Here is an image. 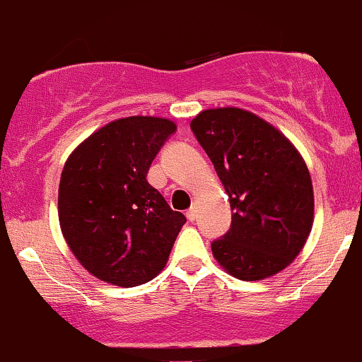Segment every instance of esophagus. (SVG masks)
I'll return each mask as SVG.
<instances>
[{
    "label": "esophagus",
    "instance_id": "obj_1",
    "mask_svg": "<svg viewBox=\"0 0 362 362\" xmlns=\"http://www.w3.org/2000/svg\"><path fill=\"white\" fill-rule=\"evenodd\" d=\"M186 217H188V221H195L197 219V207L195 205H193V207H189L188 211H186Z\"/></svg>",
    "mask_w": 362,
    "mask_h": 362
}]
</instances>
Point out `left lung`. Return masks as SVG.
I'll return each mask as SVG.
<instances>
[{"mask_svg": "<svg viewBox=\"0 0 362 362\" xmlns=\"http://www.w3.org/2000/svg\"><path fill=\"white\" fill-rule=\"evenodd\" d=\"M192 131L223 182L231 228L212 242L217 262L245 281L285 269L304 248L314 221L309 169L285 134L236 107L209 108Z\"/></svg>", "mask_w": 362, "mask_h": 362, "instance_id": "8db88e82", "label": "left lung"}]
</instances>
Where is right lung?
<instances>
[{
    "mask_svg": "<svg viewBox=\"0 0 362 362\" xmlns=\"http://www.w3.org/2000/svg\"><path fill=\"white\" fill-rule=\"evenodd\" d=\"M176 131L162 117L117 119L84 139L58 188L64 238L88 273L115 286L143 285L165 267L186 217L146 181Z\"/></svg>",
    "mask_w": 362,
    "mask_h": 362,
    "instance_id": "add662e5",
    "label": "right lung"
}]
</instances>
